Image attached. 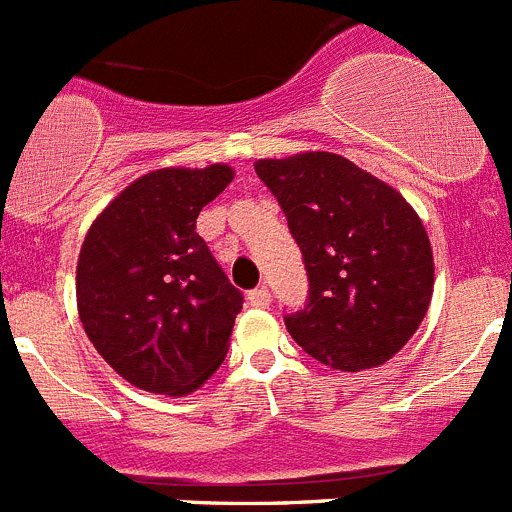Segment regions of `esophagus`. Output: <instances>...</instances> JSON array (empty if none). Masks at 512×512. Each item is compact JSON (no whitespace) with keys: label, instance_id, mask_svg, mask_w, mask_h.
<instances>
[{"label":"esophagus","instance_id":"esophagus-1","mask_svg":"<svg viewBox=\"0 0 512 512\" xmlns=\"http://www.w3.org/2000/svg\"><path fill=\"white\" fill-rule=\"evenodd\" d=\"M248 302H251L253 307H261V310H264V307H269L271 302V292L266 287L251 289V292H248Z\"/></svg>","mask_w":512,"mask_h":512}]
</instances>
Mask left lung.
<instances>
[{"mask_svg":"<svg viewBox=\"0 0 512 512\" xmlns=\"http://www.w3.org/2000/svg\"><path fill=\"white\" fill-rule=\"evenodd\" d=\"M310 279V302L284 318L305 354L341 372L390 361L433 297V251L405 197L328 151L259 158Z\"/></svg>","mask_w":512,"mask_h":512,"instance_id":"1","label":"left lung"}]
</instances>
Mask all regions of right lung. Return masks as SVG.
Listing matches in <instances>:
<instances>
[{"label":"right lung","instance_id":"1","mask_svg":"<svg viewBox=\"0 0 512 512\" xmlns=\"http://www.w3.org/2000/svg\"><path fill=\"white\" fill-rule=\"evenodd\" d=\"M228 164L143 174L94 217L76 264L89 341L138 390L184 397L223 364L243 295L197 233Z\"/></svg>","mask_w":512,"mask_h":512}]
</instances>
